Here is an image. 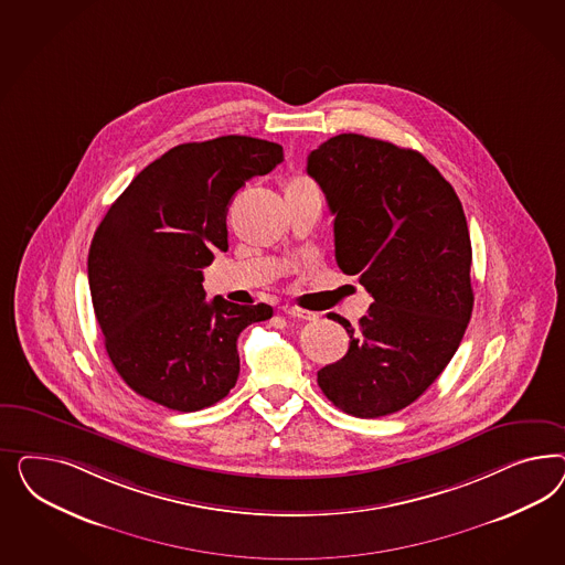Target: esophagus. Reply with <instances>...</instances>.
Listing matches in <instances>:
<instances>
[{
  "mask_svg": "<svg viewBox=\"0 0 565 565\" xmlns=\"http://www.w3.org/2000/svg\"><path fill=\"white\" fill-rule=\"evenodd\" d=\"M281 310H284V315H288V317L305 319V321H317V319H319V315H317V312H310V310H305V308L290 307V305H286V307H281Z\"/></svg>",
  "mask_w": 565,
  "mask_h": 565,
  "instance_id": "obj_1",
  "label": "esophagus"
}]
</instances>
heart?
I'll use <instances>...</instances> for the list:
<instances>
[{
	"mask_svg": "<svg viewBox=\"0 0 565 565\" xmlns=\"http://www.w3.org/2000/svg\"><path fill=\"white\" fill-rule=\"evenodd\" d=\"M308 186H312L308 180H302V178H296V180H291L290 184L286 186V190L290 189H308Z\"/></svg>",
	"mask_w": 565,
	"mask_h": 565,
	"instance_id": "obj_1",
	"label": "heart"
}]
</instances>
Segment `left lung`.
Masks as SVG:
<instances>
[{
  "instance_id": "left-lung-1",
  "label": "left lung",
  "mask_w": 565,
  "mask_h": 565,
  "mask_svg": "<svg viewBox=\"0 0 565 565\" xmlns=\"http://www.w3.org/2000/svg\"><path fill=\"white\" fill-rule=\"evenodd\" d=\"M307 171L335 215V260L373 296L342 360L317 373L340 411L379 418L411 406L444 373L472 315V246L462 203L418 151L340 135Z\"/></svg>"
}]
</instances>
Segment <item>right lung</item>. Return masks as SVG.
<instances>
[{
  "label": "right lung",
  "instance_id": "obj_1",
  "mask_svg": "<svg viewBox=\"0 0 565 565\" xmlns=\"http://www.w3.org/2000/svg\"><path fill=\"white\" fill-rule=\"evenodd\" d=\"M284 161L253 137L186 142L154 159L121 192L88 250V286L111 364L130 390L170 411L196 412L230 394L242 329L269 305L205 300L203 269L227 250V205Z\"/></svg>",
  "mask_w": 565,
  "mask_h": 565
}]
</instances>
